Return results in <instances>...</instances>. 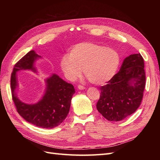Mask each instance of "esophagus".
<instances>
[{
	"mask_svg": "<svg viewBox=\"0 0 160 160\" xmlns=\"http://www.w3.org/2000/svg\"><path fill=\"white\" fill-rule=\"evenodd\" d=\"M77 88H78V89H80V90H83V89H85V88L84 86L81 85H78V87H77Z\"/></svg>",
	"mask_w": 160,
	"mask_h": 160,
	"instance_id": "1",
	"label": "esophagus"
}]
</instances>
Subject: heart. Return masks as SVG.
I'll return each mask as SVG.
<instances>
[{
    "mask_svg": "<svg viewBox=\"0 0 160 160\" xmlns=\"http://www.w3.org/2000/svg\"><path fill=\"white\" fill-rule=\"evenodd\" d=\"M118 52L91 42L78 43L68 55L61 58L60 65L67 79L73 81L83 74L91 83L100 85L112 78L119 65Z\"/></svg>",
    "mask_w": 160,
    "mask_h": 160,
    "instance_id": "obj_1",
    "label": "heart"
}]
</instances>
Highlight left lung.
I'll return each instance as SVG.
<instances>
[{"label": "left lung", "mask_w": 160, "mask_h": 160, "mask_svg": "<svg viewBox=\"0 0 160 160\" xmlns=\"http://www.w3.org/2000/svg\"><path fill=\"white\" fill-rule=\"evenodd\" d=\"M146 85L144 61L140 53L124 59L119 71L101 86L97 109L111 122H119L139 107Z\"/></svg>", "instance_id": "left-lung-1"}]
</instances>
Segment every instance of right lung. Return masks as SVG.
Here are the masks:
<instances>
[{"label": "right lung", "mask_w": 160, "mask_h": 160, "mask_svg": "<svg viewBox=\"0 0 160 160\" xmlns=\"http://www.w3.org/2000/svg\"><path fill=\"white\" fill-rule=\"evenodd\" d=\"M40 57L32 50L14 65L11 78L12 98L18 113L27 122L37 127L50 129L60 125L68 115L75 89L72 84L52 74L45 80V93L38 102L35 104L22 102L15 92L18 87L17 72L28 69L37 72L34 63Z\"/></svg>", "instance_id": "add662e5"}]
</instances>
